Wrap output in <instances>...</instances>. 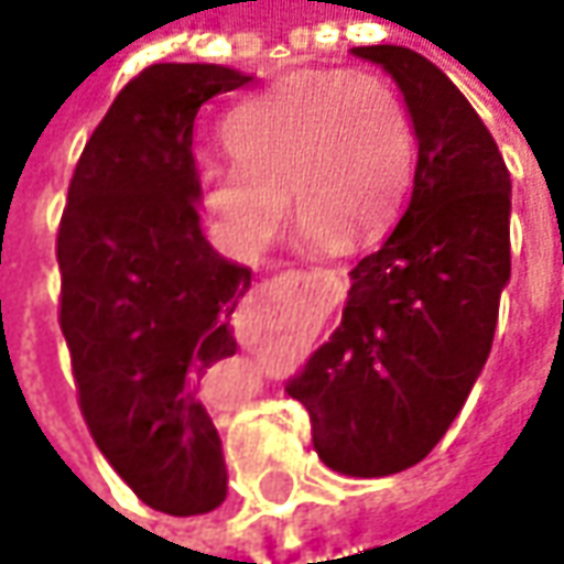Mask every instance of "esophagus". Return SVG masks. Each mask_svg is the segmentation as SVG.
I'll list each match as a JSON object with an SVG mask.
<instances>
[{"label": "esophagus", "mask_w": 564, "mask_h": 564, "mask_svg": "<svg viewBox=\"0 0 564 564\" xmlns=\"http://www.w3.org/2000/svg\"><path fill=\"white\" fill-rule=\"evenodd\" d=\"M294 279H307V275H323L319 270H292Z\"/></svg>", "instance_id": "34e87169"}]
</instances>
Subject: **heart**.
Here are the masks:
<instances>
[{"mask_svg":"<svg viewBox=\"0 0 564 564\" xmlns=\"http://www.w3.org/2000/svg\"><path fill=\"white\" fill-rule=\"evenodd\" d=\"M235 163L204 175V204L248 248H267L301 213L311 248L370 241L395 223L414 172V134L389 80L370 72H297L226 121ZM290 191L285 192L284 187Z\"/></svg>","mask_w":564,"mask_h":564,"instance_id":"heart-1","label":"heart"}]
</instances>
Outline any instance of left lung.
Listing matches in <instances>:
<instances>
[{
	"mask_svg": "<svg viewBox=\"0 0 564 564\" xmlns=\"http://www.w3.org/2000/svg\"><path fill=\"white\" fill-rule=\"evenodd\" d=\"M395 77L414 121L411 200L351 270L341 323L285 386L316 455L348 477L423 462L465 408L511 275V178L465 94L421 53L355 46Z\"/></svg>",
	"mask_w": 564,
	"mask_h": 564,
	"instance_id": "8db88e82",
	"label": "left lung"
}]
</instances>
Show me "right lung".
Masks as SVG:
<instances>
[{"mask_svg":"<svg viewBox=\"0 0 564 564\" xmlns=\"http://www.w3.org/2000/svg\"><path fill=\"white\" fill-rule=\"evenodd\" d=\"M226 65H150L121 87L75 165L58 223V326L97 448L150 509L204 514L226 499L223 443L200 379L238 341L250 270L200 231L194 119L245 87Z\"/></svg>","mask_w":564,"mask_h":564,"instance_id":"right-lung-1","label":"right lung"}]
</instances>
